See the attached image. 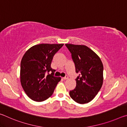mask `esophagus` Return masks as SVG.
Here are the masks:
<instances>
[{
    "label": "esophagus",
    "instance_id": "34e87169",
    "mask_svg": "<svg viewBox=\"0 0 127 127\" xmlns=\"http://www.w3.org/2000/svg\"><path fill=\"white\" fill-rule=\"evenodd\" d=\"M63 78L64 79V80H65V79H68V77L67 76H66L65 77H63Z\"/></svg>",
    "mask_w": 127,
    "mask_h": 127
}]
</instances>
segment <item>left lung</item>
Wrapping results in <instances>:
<instances>
[{
  "label": "left lung",
  "instance_id": "obj_1",
  "mask_svg": "<svg viewBox=\"0 0 127 127\" xmlns=\"http://www.w3.org/2000/svg\"><path fill=\"white\" fill-rule=\"evenodd\" d=\"M72 54L76 72V87L70 91L69 95L78 104L91 101L98 94L103 83V64L100 57L87 46L66 44Z\"/></svg>",
  "mask_w": 127,
  "mask_h": 127
}]
</instances>
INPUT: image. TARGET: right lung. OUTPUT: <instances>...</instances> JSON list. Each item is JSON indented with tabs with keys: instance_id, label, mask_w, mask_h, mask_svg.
<instances>
[{
	"instance_id": "right-lung-1",
	"label": "right lung",
	"mask_w": 127,
	"mask_h": 127,
	"mask_svg": "<svg viewBox=\"0 0 127 127\" xmlns=\"http://www.w3.org/2000/svg\"><path fill=\"white\" fill-rule=\"evenodd\" d=\"M63 44H41L32 46L25 53L21 62L20 81L27 95L41 102L52 95L61 77L53 76L51 63L55 54ZM52 72L51 74L49 72Z\"/></svg>"
}]
</instances>
